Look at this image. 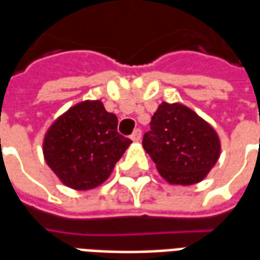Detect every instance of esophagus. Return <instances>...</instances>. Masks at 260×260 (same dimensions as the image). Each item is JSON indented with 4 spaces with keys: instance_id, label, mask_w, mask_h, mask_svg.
I'll use <instances>...</instances> for the list:
<instances>
[{
    "instance_id": "34e87169",
    "label": "esophagus",
    "mask_w": 260,
    "mask_h": 260,
    "mask_svg": "<svg viewBox=\"0 0 260 260\" xmlns=\"http://www.w3.org/2000/svg\"><path fill=\"white\" fill-rule=\"evenodd\" d=\"M142 138V131L141 129H135L134 131V134L131 135V139L134 142H139Z\"/></svg>"
}]
</instances>
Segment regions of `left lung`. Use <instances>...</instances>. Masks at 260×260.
Segmentation results:
<instances>
[{
	"mask_svg": "<svg viewBox=\"0 0 260 260\" xmlns=\"http://www.w3.org/2000/svg\"><path fill=\"white\" fill-rule=\"evenodd\" d=\"M142 145L160 175L173 185H193L205 180L221 152L214 128L181 103L158 106Z\"/></svg>",
	"mask_w": 260,
	"mask_h": 260,
	"instance_id": "1",
	"label": "left lung"
}]
</instances>
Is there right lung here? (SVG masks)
Masks as SVG:
<instances>
[{
  "label": "right lung",
  "instance_id": "add662e5",
  "mask_svg": "<svg viewBox=\"0 0 260 260\" xmlns=\"http://www.w3.org/2000/svg\"><path fill=\"white\" fill-rule=\"evenodd\" d=\"M118 118L100 100H85L54 121L43 139L48 167L64 185L89 191L102 185L132 143L119 135Z\"/></svg>",
  "mask_w": 260,
  "mask_h": 260
}]
</instances>
